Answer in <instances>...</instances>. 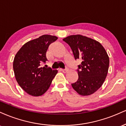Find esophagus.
<instances>
[{"instance_id": "34e87169", "label": "esophagus", "mask_w": 126, "mask_h": 126, "mask_svg": "<svg viewBox=\"0 0 126 126\" xmlns=\"http://www.w3.org/2000/svg\"><path fill=\"white\" fill-rule=\"evenodd\" d=\"M62 72H63L64 73H67V72H68V69H62Z\"/></svg>"}]
</instances>
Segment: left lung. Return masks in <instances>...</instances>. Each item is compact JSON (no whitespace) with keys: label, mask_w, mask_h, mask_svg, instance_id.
<instances>
[{"label":"left lung","mask_w":126,"mask_h":126,"mask_svg":"<svg viewBox=\"0 0 126 126\" xmlns=\"http://www.w3.org/2000/svg\"><path fill=\"white\" fill-rule=\"evenodd\" d=\"M63 40L71 48L75 60L80 59L78 79L72 86L79 95H90L104 82L109 67V57L100 43L89 37L72 35Z\"/></svg>","instance_id":"1"}]
</instances>
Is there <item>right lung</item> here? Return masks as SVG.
I'll use <instances>...</instances> for the list:
<instances>
[{
	"mask_svg": "<svg viewBox=\"0 0 126 126\" xmlns=\"http://www.w3.org/2000/svg\"><path fill=\"white\" fill-rule=\"evenodd\" d=\"M57 38L56 36L43 35L30 40L23 45L14 57L13 68L16 80L22 89L31 96L44 94L58 72L40 66L47 60L46 52L49 45Z\"/></svg>",
	"mask_w": 126,
	"mask_h": 126,
	"instance_id": "1",
	"label": "right lung"
}]
</instances>
